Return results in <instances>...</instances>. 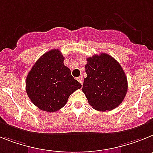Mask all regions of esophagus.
<instances>
[{
    "mask_svg": "<svg viewBox=\"0 0 153 153\" xmlns=\"http://www.w3.org/2000/svg\"><path fill=\"white\" fill-rule=\"evenodd\" d=\"M77 80H78V82H80L81 84L82 85V83H83V78H82V76H79V77H78V78H77Z\"/></svg>",
    "mask_w": 153,
    "mask_h": 153,
    "instance_id": "1",
    "label": "esophagus"
}]
</instances>
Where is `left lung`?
<instances>
[{
    "instance_id": "left-lung-1",
    "label": "left lung",
    "mask_w": 153,
    "mask_h": 153,
    "mask_svg": "<svg viewBox=\"0 0 153 153\" xmlns=\"http://www.w3.org/2000/svg\"><path fill=\"white\" fill-rule=\"evenodd\" d=\"M87 77L82 90L88 102L98 111H111L123 102L128 82L120 64L109 54L102 53L87 58Z\"/></svg>"
}]
</instances>
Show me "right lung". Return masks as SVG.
<instances>
[{"label":"right lung","mask_w":153,"mask_h":153,"mask_svg":"<svg viewBox=\"0 0 153 153\" xmlns=\"http://www.w3.org/2000/svg\"><path fill=\"white\" fill-rule=\"evenodd\" d=\"M58 49H52L38 58L26 78V91L34 105L48 112L57 111L82 85L64 65Z\"/></svg>","instance_id":"obj_1"}]
</instances>
